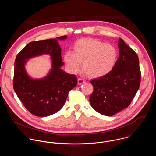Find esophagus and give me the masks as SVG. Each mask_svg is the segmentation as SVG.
Returning a JSON list of instances; mask_svg holds the SVG:
<instances>
[{
    "mask_svg": "<svg viewBox=\"0 0 156 156\" xmlns=\"http://www.w3.org/2000/svg\"><path fill=\"white\" fill-rule=\"evenodd\" d=\"M85 80H84V79H83V78H79L78 79V84H82L83 83H85Z\"/></svg>",
    "mask_w": 156,
    "mask_h": 156,
    "instance_id": "1",
    "label": "esophagus"
}]
</instances>
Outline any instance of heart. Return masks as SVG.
I'll return each instance as SVG.
<instances>
[{"mask_svg": "<svg viewBox=\"0 0 156 156\" xmlns=\"http://www.w3.org/2000/svg\"><path fill=\"white\" fill-rule=\"evenodd\" d=\"M73 52L66 51L64 60L70 71L76 73L81 71L82 63L87 75L94 78L105 75L115 66L118 53L115 48L98 39L83 38L73 46Z\"/></svg>", "mask_w": 156, "mask_h": 156, "instance_id": "heart-1", "label": "heart"}]
</instances>
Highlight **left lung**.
<instances>
[{"mask_svg":"<svg viewBox=\"0 0 156 156\" xmlns=\"http://www.w3.org/2000/svg\"><path fill=\"white\" fill-rule=\"evenodd\" d=\"M119 57L109 73L90 82L94 90L90 98L99 114L112 116L128 107L139 90L141 70L136 53L120 38Z\"/></svg>","mask_w":156,"mask_h":156,"instance_id":"obj_1","label":"left lung"}]
</instances>
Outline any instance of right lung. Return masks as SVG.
<instances>
[{"mask_svg": "<svg viewBox=\"0 0 156 156\" xmlns=\"http://www.w3.org/2000/svg\"><path fill=\"white\" fill-rule=\"evenodd\" d=\"M66 36L58 37L64 39ZM62 49L55 39L30 42L16 55L15 61L13 86L25 107L34 115L47 117L59 111L64 105L69 93L77 84L75 75L60 69L63 65ZM43 53L52 57L53 69L44 79L33 80L24 70L25 59Z\"/></svg>", "mask_w": 156, "mask_h": 156, "instance_id": "add662e5", "label": "right lung"}]
</instances>
